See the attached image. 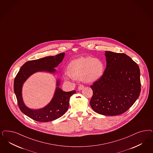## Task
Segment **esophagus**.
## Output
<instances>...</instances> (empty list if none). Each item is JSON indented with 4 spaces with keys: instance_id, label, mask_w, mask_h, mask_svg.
I'll return each instance as SVG.
<instances>
[{
    "instance_id": "34e87169",
    "label": "esophagus",
    "mask_w": 153,
    "mask_h": 153,
    "mask_svg": "<svg viewBox=\"0 0 153 153\" xmlns=\"http://www.w3.org/2000/svg\"><path fill=\"white\" fill-rule=\"evenodd\" d=\"M84 88V86L82 85H80L79 86V87H78V90L80 91V90L83 89Z\"/></svg>"
}]
</instances>
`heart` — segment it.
<instances>
[{"mask_svg":"<svg viewBox=\"0 0 153 153\" xmlns=\"http://www.w3.org/2000/svg\"><path fill=\"white\" fill-rule=\"evenodd\" d=\"M105 65L98 58L84 56L71 61L68 65V74L64 75L66 79H81L86 83H94L102 77Z\"/></svg>","mask_w":153,"mask_h":153,"instance_id":"obj_1","label":"heart"}]
</instances>
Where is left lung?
<instances>
[{
  "label": "left lung",
  "mask_w": 153,
  "mask_h": 153,
  "mask_svg": "<svg viewBox=\"0 0 153 153\" xmlns=\"http://www.w3.org/2000/svg\"><path fill=\"white\" fill-rule=\"evenodd\" d=\"M107 65L99 81L90 86L93 94L90 105L103 115L116 116L127 111L141 92L138 65L123 53L105 51Z\"/></svg>",
  "instance_id": "8db88e82"
}]
</instances>
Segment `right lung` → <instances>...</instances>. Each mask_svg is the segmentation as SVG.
Returning a JSON list of instances; mask_svg holds the SVG:
<instances>
[{
  "label": "right lung",
  "mask_w": 153,
  "mask_h": 153,
  "mask_svg": "<svg viewBox=\"0 0 153 153\" xmlns=\"http://www.w3.org/2000/svg\"><path fill=\"white\" fill-rule=\"evenodd\" d=\"M64 55L65 53H60L55 56L28 61L21 67L16 75L14 81V91L19 108L23 114L34 120L39 122L55 120L63 116L68 109L70 97L76 91H64L59 87L60 84L59 79L56 80V87L52 100L43 108L33 110L27 107L25 105L22 96L23 84L30 76L38 72L55 74L56 72L55 68L62 62Z\"/></svg>",
  "instance_id": "obj_1"
}]
</instances>
